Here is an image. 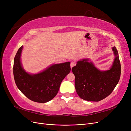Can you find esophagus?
Segmentation results:
<instances>
[{"label": "esophagus", "mask_w": 131, "mask_h": 131, "mask_svg": "<svg viewBox=\"0 0 131 131\" xmlns=\"http://www.w3.org/2000/svg\"><path fill=\"white\" fill-rule=\"evenodd\" d=\"M75 65V62L74 61H72V62H70V67H71V68H72Z\"/></svg>", "instance_id": "1"}]
</instances>
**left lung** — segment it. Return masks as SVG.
Listing matches in <instances>:
<instances>
[{"label":"left lung","instance_id":"obj_1","mask_svg":"<svg viewBox=\"0 0 131 131\" xmlns=\"http://www.w3.org/2000/svg\"><path fill=\"white\" fill-rule=\"evenodd\" d=\"M112 50L115 58L109 70H98L88 59L78 61L72 68L75 78V90L82 100L100 101L108 97L118 84L121 75V64L115 46Z\"/></svg>","mask_w":131,"mask_h":131}]
</instances>
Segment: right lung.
Returning a JSON list of instances; mask_svg holds the SVG:
<instances>
[{
	"label": "right lung",
	"mask_w": 131,
	"mask_h": 131,
	"mask_svg": "<svg viewBox=\"0 0 131 131\" xmlns=\"http://www.w3.org/2000/svg\"><path fill=\"white\" fill-rule=\"evenodd\" d=\"M22 49V46L19 47L14 62V77L18 89L32 101L46 103L51 101L57 94L62 80L70 73V63L53 64L40 73L29 74L21 65Z\"/></svg>",
	"instance_id": "1"
}]
</instances>
